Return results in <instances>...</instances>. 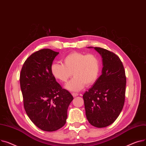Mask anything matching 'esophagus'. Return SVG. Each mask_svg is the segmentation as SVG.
Instances as JSON below:
<instances>
[{
	"label": "esophagus",
	"mask_w": 146,
	"mask_h": 146,
	"mask_svg": "<svg viewBox=\"0 0 146 146\" xmlns=\"http://www.w3.org/2000/svg\"><path fill=\"white\" fill-rule=\"evenodd\" d=\"M72 96L74 97H77L78 96V94H76V93H72Z\"/></svg>",
	"instance_id": "34e87169"
}]
</instances>
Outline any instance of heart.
<instances>
[{
    "mask_svg": "<svg viewBox=\"0 0 146 146\" xmlns=\"http://www.w3.org/2000/svg\"><path fill=\"white\" fill-rule=\"evenodd\" d=\"M64 64L54 62L50 71L55 78L62 82H66L71 76L74 78L68 82L65 88L71 91H80L85 85H92L97 80L100 70L99 58L94 54L72 52L63 59Z\"/></svg>",
    "mask_w": 146,
    "mask_h": 146,
    "instance_id": "obj_1",
    "label": "heart"
}]
</instances>
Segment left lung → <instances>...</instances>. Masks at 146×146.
<instances>
[{
    "label": "left lung",
    "instance_id": "obj_1",
    "mask_svg": "<svg viewBox=\"0 0 146 146\" xmlns=\"http://www.w3.org/2000/svg\"><path fill=\"white\" fill-rule=\"evenodd\" d=\"M94 48L102 58V74L84 93L83 98L88 122L94 127L102 128L113 124L121 112L126 77L123 63L117 55L104 48Z\"/></svg>",
    "mask_w": 146,
    "mask_h": 146
}]
</instances>
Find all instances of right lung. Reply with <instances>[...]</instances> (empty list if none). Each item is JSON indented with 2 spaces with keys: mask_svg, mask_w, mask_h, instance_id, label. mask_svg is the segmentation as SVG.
<instances>
[{
  "mask_svg": "<svg viewBox=\"0 0 146 146\" xmlns=\"http://www.w3.org/2000/svg\"><path fill=\"white\" fill-rule=\"evenodd\" d=\"M59 52L43 49L24 62L20 75L23 105L28 116L42 130L54 131L66 123L74 98L56 81L50 66Z\"/></svg>",
  "mask_w": 146,
  "mask_h": 146,
  "instance_id": "obj_1",
  "label": "right lung"
}]
</instances>
